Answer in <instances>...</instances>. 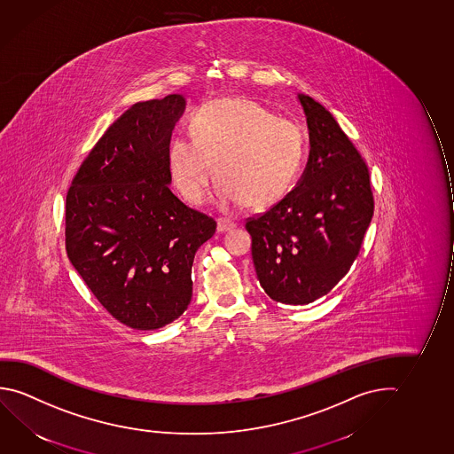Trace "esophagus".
Masks as SVG:
<instances>
[{"mask_svg": "<svg viewBox=\"0 0 454 454\" xmlns=\"http://www.w3.org/2000/svg\"><path fill=\"white\" fill-rule=\"evenodd\" d=\"M236 228V223H232L230 220H223V218H220L218 222H216V231L220 232V234H223V232H230V231L234 230Z\"/></svg>", "mask_w": 454, "mask_h": 454, "instance_id": "esophagus-1", "label": "esophagus"}]
</instances>
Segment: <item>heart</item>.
Masks as SVG:
<instances>
[{"instance_id": "1", "label": "heart", "mask_w": 454, "mask_h": 454, "mask_svg": "<svg viewBox=\"0 0 454 454\" xmlns=\"http://www.w3.org/2000/svg\"><path fill=\"white\" fill-rule=\"evenodd\" d=\"M189 132L192 140L169 141L167 161L177 193L193 206L207 201L215 165L223 207H270L293 189L305 160L301 127L248 98L202 105Z\"/></svg>"}]
</instances>
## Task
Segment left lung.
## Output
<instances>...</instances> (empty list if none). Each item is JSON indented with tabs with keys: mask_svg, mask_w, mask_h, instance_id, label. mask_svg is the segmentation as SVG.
Instances as JSON below:
<instances>
[{
	"mask_svg": "<svg viewBox=\"0 0 454 454\" xmlns=\"http://www.w3.org/2000/svg\"><path fill=\"white\" fill-rule=\"evenodd\" d=\"M307 116L309 155L297 185L245 228L265 294L308 305L349 272L374 212L368 167L332 113L297 94Z\"/></svg>",
	"mask_w": 454,
	"mask_h": 454,
	"instance_id": "1",
	"label": "left lung"
}]
</instances>
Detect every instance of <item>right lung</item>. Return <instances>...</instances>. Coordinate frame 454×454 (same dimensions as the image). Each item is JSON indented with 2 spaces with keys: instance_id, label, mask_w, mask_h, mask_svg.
Listing matches in <instances>:
<instances>
[{
  "instance_id": "1",
  "label": "right lung",
  "mask_w": 454,
  "mask_h": 454,
  "mask_svg": "<svg viewBox=\"0 0 454 454\" xmlns=\"http://www.w3.org/2000/svg\"><path fill=\"white\" fill-rule=\"evenodd\" d=\"M181 94L132 105L84 159L66 198L70 262L114 319L135 330L175 321L192 301L195 253L214 218L169 190L167 151Z\"/></svg>"
}]
</instances>
